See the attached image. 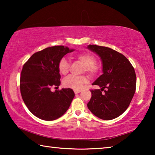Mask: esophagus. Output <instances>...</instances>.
<instances>
[{"label":"esophagus","instance_id":"obj_1","mask_svg":"<svg viewBox=\"0 0 155 155\" xmlns=\"http://www.w3.org/2000/svg\"><path fill=\"white\" fill-rule=\"evenodd\" d=\"M81 91V90H74V94H78V93H80Z\"/></svg>","mask_w":155,"mask_h":155}]
</instances>
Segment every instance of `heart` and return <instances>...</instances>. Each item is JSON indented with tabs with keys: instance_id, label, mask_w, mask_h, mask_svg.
I'll return each mask as SVG.
<instances>
[{
	"instance_id": "obj_1",
	"label": "heart",
	"mask_w": 155,
	"mask_h": 155,
	"mask_svg": "<svg viewBox=\"0 0 155 155\" xmlns=\"http://www.w3.org/2000/svg\"><path fill=\"white\" fill-rule=\"evenodd\" d=\"M78 61L84 65L83 72H87L91 77H94L99 72L100 68L96 64V58L92 54L81 52L76 55ZM59 72L63 75L67 74L70 70V64L66 58L62 57L59 60L58 64ZM87 82V78L86 76H74L71 75L65 78L64 85L65 87L71 88L74 90H78L82 87L83 84Z\"/></svg>"
}]
</instances>
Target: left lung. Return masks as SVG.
Masks as SVG:
<instances>
[{
    "label": "left lung",
    "mask_w": 155,
    "mask_h": 155,
    "mask_svg": "<svg viewBox=\"0 0 155 155\" xmlns=\"http://www.w3.org/2000/svg\"><path fill=\"white\" fill-rule=\"evenodd\" d=\"M87 48L101 57L103 72L92 83L101 89L91 90L88 109L102 120L116 118L127 110L135 94L134 68L127 57L115 50L91 44ZM103 91L104 92L102 93Z\"/></svg>",
    "instance_id": "1"
}]
</instances>
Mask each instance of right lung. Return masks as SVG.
Wrapping results in <instances>:
<instances>
[{"label": "right lung", "mask_w": 155, "mask_h": 155, "mask_svg": "<svg viewBox=\"0 0 155 155\" xmlns=\"http://www.w3.org/2000/svg\"><path fill=\"white\" fill-rule=\"evenodd\" d=\"M74 51L64 46L48 47L34 53L23 65L20 81L21 95L28 110L38 118L54 120L69 108L74 97L72 89L63 88L52 92L51 88L61 84L59 60Z\"/></svg>", "instance_id": "1"}]
</instances>
